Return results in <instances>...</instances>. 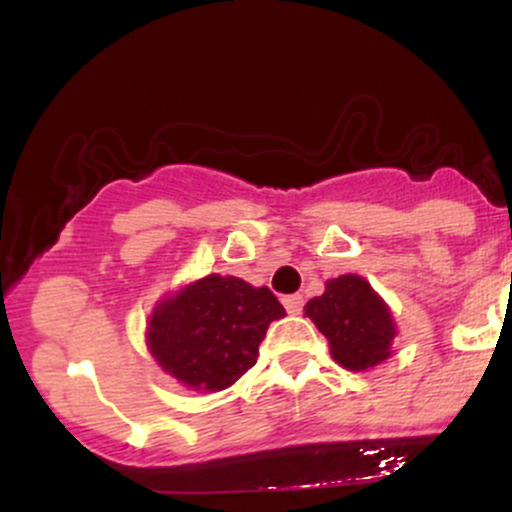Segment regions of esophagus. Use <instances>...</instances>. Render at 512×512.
Masks as SVG:
<instances>
[{
	"label": "esophagus",
	"instance_id": "34e87169",
	"mask_svg": "<svg viewBox=\"0 0 512 512\" xmlns=\"http://www.w3.org/2000/svg\"><path fill=\"white\" fill-rule=\"evenodd\" d=\"M281 303H284V308L289 310L291 315H298L303 310V296H301V293H293V296H284V298H281Z\"/></svg>",
	"mask_w": 512,
	"mask_h": 512
}]
</instances>
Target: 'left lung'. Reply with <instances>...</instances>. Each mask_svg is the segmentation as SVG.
<instances>
[{"label": "left lung", "mask_w": 512, "mask_h": 512, "mask_svg": "<svg viewBox=\"0 0 512 512\" xmlns=\"http://www.w3.org/2000/svg\"><path fill=\"white\" fill-rule=\"evenodd\" d=\"M305 317L330 342V354L346 370H368L392 356L395 317L380 293L358 274H342L325 284V293L305 303Z\"/></svg>", "instance_id": "8db88e82"}]
</instances>
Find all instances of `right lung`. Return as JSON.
<instances>
[{"label":"right lung","mask_w":512,"mask_h":512,"mask_svg":"<svg viewBox=\"0 0 512 512\" xmlns=\"http://www.w3.org/2000/svg\"><path fill=\"white\" fill-rule=\"evenodd\" d=\"M284 315L267 286L207 274L154 305L146 320V349L190 390L221 392L255 366L269 325Z\"/></svg>","instance_id":"1"}]
</instances>
